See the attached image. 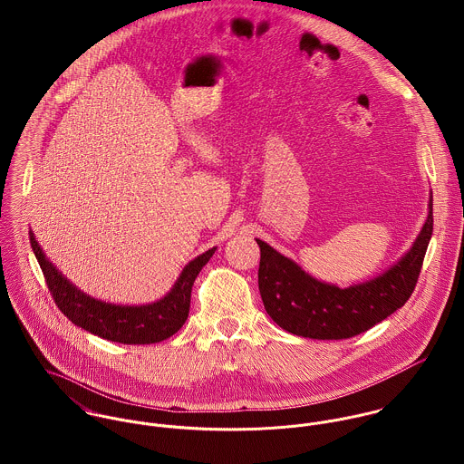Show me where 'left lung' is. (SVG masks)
<instances>
[{
    "label": "left lung",
    "mask_w": 464,
    "mask_h": 464,
    "mask_svg": "<svg viewBox=\"0 0 464 464\" xmlns=\"http://www.w3.org/2000/svg\"><path fill=\"white\" fill-rule=\"evenodd\" d=\"M432 236L429 214L412 246L381 275L348 285L322 282L267 243L261 248L259 291L269 318L284 331L311 339H346L392 316L412 295Z\"/></svg>",
    "instance_id": "1"
}]
</instances>
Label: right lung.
<instances>
[{
    "label": "right lung",
    "instance_id": "add662e5",
    "mask_svg": "<svg viewBox=\"0 0 464 464\" xmlns=\"http://www.w3.org/2000/svg\"><path fill=\"white\" fill-rule=\"evenodd\" d=\"M30 245L43 269L48 289L67 320L98 337L123 344L159 343L180 331L189 316L195 278L216 252V248H210L189 261L173 287L160 300L142 305H118L80 291L57 266L50 263L32 230Z\"/></svg>",
    "mask_w": 464,
    "mask_h": 464
}]
</instances>
